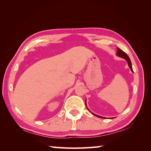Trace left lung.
<instances>
[{"instance_id": "8db88e82", "label": "left lung", "mask_w": 151, "mask_h": 151, "mask_svg": "<svg viewBox=\"0 0 151 151\" xmlns=\"http://www.w3.org/2000/svg\"><path fill=\"white\" fill-rule=\"evenodd\" d=\"M117 55L118 56H119V57H121V58H124V59H125L127 61V62H128V64H129V66L130 67V69H131V70H132V71L133 72V69H132V63H131V62H130V58H129V56L127 55V54L125 53L124 51H123L122 50H121L120 49H119V48H117ZM87 108H88V110L89 111H91L90 110H89L88 109V108L87 107ZM92 113V112H91ZM93 114V113H92ZM93 115H95V116H97V117H101V118H104V117H101V116H99V115H95V114H93Z\"/></svg>"}]
</instances>
